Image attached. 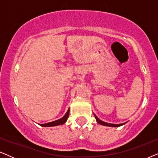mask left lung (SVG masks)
Returning <instances> with one entry per match:
<instances>
[{
	"instance_id": "left-lung-1",
	"label": "left lung",
	"mask_w": 158,
	"mask_h": 158,
	"mask_svg": "<svg viewBox=\"0 0 158 158\" xmlns=\"http://www.w3.org/2000/svg\"><path fill=\"white\" fill-rule=\"evenodd\" d=\"M95 116V118H96V122L98 124H101V125H103V126H106V127H120L123 125L124 124H109V123H106V122H103V121H101L99 119V118L97 117L96 115Z\"/></svg>"
}]
</instances>
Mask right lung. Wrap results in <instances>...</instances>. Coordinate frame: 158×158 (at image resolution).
<instances>
[{
    "instance_id": "1",
    "label": "right lung",
    "mask_w": 158,
    "mask_h": 158,
    "mask_svg": "<svg viewBox=\"0 0 158 158\" xmlns=\"http://www.w3.org/2000/svg\"><path fill=\"white\" fill-rule=\"evenodd\" d=\"M69 114H70V109H68V111L66 112V114H64L61 118H60V119L55 120L54 121V122L46 123V124H39L43 127H50L58 126V125H62L67 122V120H68Z\"/></svg>"
}]
</instances>
